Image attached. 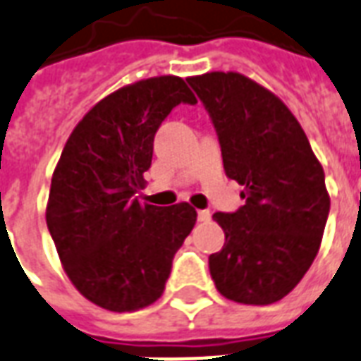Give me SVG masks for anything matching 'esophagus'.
<instances>
[{"label":"esophagus","instance_id":"1","mask_svg":"<svg viewBox=\"0 0 361 361\" xmlns=\"http://www.w3.org/2000/svg\"><path fill=\"white\" fill-rule=\"evenodd\" d=\"M197 221L200 222H209L211 221V213L207 209L197 211Z\"/></svg>","mask_w":361,"mask_h":361}]
</instances>
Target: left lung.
I'll use <instances>...</instances> for the list:
<instances>
[{
	"label": "left lung",
	"mask_w": 361,
	"mask_h": 361,
	"mask_svg": "<svg viewBox=\"0 0 361 361\" xmlns=\"http://www.w3.org/2000/svg\"><path fill=\"white\" fill-rule=\"evenodd\" d=\"M215 126L226 177L242 184L235 213H215L224 245L209 257L219 293L272 305L318 255L329 215L325 175L291 110L238 72L188 78Z\"/></svg>",
	"instance_id": "left-lung-1"
}]
</instances>
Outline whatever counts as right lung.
I'll use <instances>...</instances> for the list:
<instances>
[{"label": "right lung", "mask_w": 361, "mask_h": 361, "mask_svg": "<svg viewBox=\"0 0 361 361\" xmlns=\"http://www.w3.org/2000/svg\"><path fill=\"white\" fill-rule=\"evenodd\" d=\"M180 102L197 100L177 75L114 91L75 126L55 167L47 228L70 281L100 308L135 312L156 302L196 224L186 202L158 207L135 196L156 131Z\"/></svg>", "instance_id": "add662e5"}]
</instances>
